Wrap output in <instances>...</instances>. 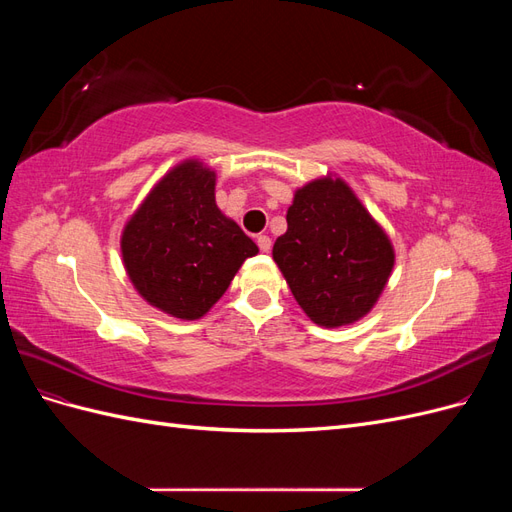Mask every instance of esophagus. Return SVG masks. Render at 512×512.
<instances>
[{"mask_svg":"<svg viewBox=\"0 0 512 512\" xmlns=\"http://www.w3.org/2000/svg\"><path fill=\"white\" fill-rule=\"evenodd\" d=\"M256 243H258V247H260V252H271V239L267 237V235H260L258 239H256Z\"/></svg>","mask_w":512,"mask_h":512,"instance_id":"obj_1","label":"esophagus"}]
</instances>
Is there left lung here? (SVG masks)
Segmentation results:
<instances>
[{
    "mask_svg": "<svg viewBox=\"0 0 512 512\" xmlns=\"http://www.w3.org/2000/svg\"><path fill=\"white\" fill-rule=\"evenodd\" d=\"M273 260L307 318L339 329L365 318L395 267V247L350 185L333 173L297 188Z\"/></svg>",
    "mask_w": 512,
    "mask_h": 512,
    "instance_id": "obj_1",
    "label": "left lung"
}]
</instances>
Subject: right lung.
I'll return each instance as SVG.
<instances>
[{
    "instance_id": "obj_1",
    "label": "right lung",
    "mask_w": 512,
    "mask_h": 512,
    "mask_svg": "<svg viewBox=\"0 0 512 512\" xmlns=\"http://www.w3.org/2000/svg\"><path fill=\"white\" fill-rule=\"evenodd\" d=\"M215 170L188 158L156 181L121 230L134 290L160 312L198 320L222 299L256 243L215 203Z\"/></svg>"
}]
</instances>
